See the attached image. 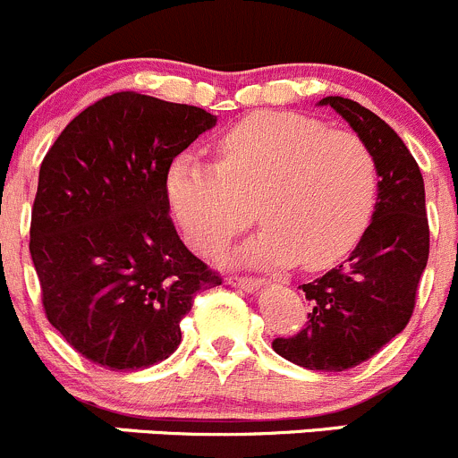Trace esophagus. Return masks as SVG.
<instances>
[{
  "instance_id": "34e87169",
  "label": "esophagus",
  "mask_w": 458,
  "mask_h": 458,
  "mask_svg": "<svg viewBox=\"0 0 458 458\" xmlns=\"http://www.w3.org/2000/svg\"><path fill=\"white\" fill-rule=\"evenodd\" d=\"M225 281H228L230 285H234V288L246 290V293H255V290H259L263 285L261 279H250V276H237V275L228 276Z\"/></svg>"
}]
</instances>
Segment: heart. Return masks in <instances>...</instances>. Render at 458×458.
I'll return each mask as SVG.
<instances>
[{
    "label": "heart",
    "mask_w": 458,
    "mask_h": 458,
    "mask_svg": "<svg viewBox=\"0 0 458 458\" xmlns=\"http://www.w3.org/2000/svg\"><path fill=\"white\" fill-rule=\"evenodd\" d=\"M219 155V164L177 157L165 179L170 208L199 252L219 250L242 233L255 201L266 225L237 252L250 266L301 259L308 270H323L348 255L370 224L377 161L352 132L261 110L221 137Z\"/></svg>",
    "instance_id": "heart-1"
}]
</instances>
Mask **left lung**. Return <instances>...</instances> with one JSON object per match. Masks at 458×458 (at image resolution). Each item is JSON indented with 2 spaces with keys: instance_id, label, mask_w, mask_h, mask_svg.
Returning <instances> with one entry per match:
<instances>
[{
  "instance_id": "8db88e82",
  "label": "left lung",
  "mask_w": 458,
  "mask_h": 458,
  "mask_svg": "<svg viewBox=\"0 0 458 458\" xmlns=\"http://www.w3.org/2000/svg\"><path fill=\"white\" fill-rule=\"evenodd\" d=\"M318 106L335 108L370 148L377 203L348 261L301 285L312 306L306 327L275 339L272 350L308 370L344 372L374 357L412 317L429 255L426 188L405 143L372 110L344 97Z\"/></svg>"
}]
</instances>
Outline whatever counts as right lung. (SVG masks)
<instances>
[{"label": "right lung", "instance_id": "right-lung-1", "mask_svg": "<svg viewBox=\"0 0 458 458\" xmlns=\"http://www.w3.org/2000/svg\"><path fill=\"white\" fill-rule=\"evenodd\" d=\"M215 114L114 92L77 114L46 152L30 257L53 327L114 372L164 361L182 318L219 275L183 246L168 216L170 164Z\"/></svg>", "mask_w": 458, "mask_h": 458}]
</instances>
